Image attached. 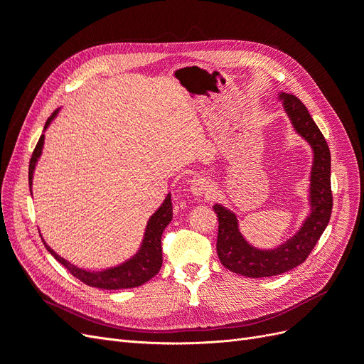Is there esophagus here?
Segmentation results:
<instances>
[{
	"label": "esophagus",
	"instance_id": "obj_1",
	"mask_svg": "<svg viewBox=\"0 0 364 364\" xmlns=\"http://www.w3.org/2000/svg\"><path fill=\"white\" fill-rule=\"evenodd\" d=\"M209 190H211V183H209L208 179L200 178V176L199 178H194L190 182V191L196 197H202L203 194H208Z\"/></svg>",
	"mask_w": 364,
	"mask_h": 364
}]
</instances>
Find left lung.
<instances>
[{"instance_id":"left-lung-1","label":"left lung","mask_w":364,"mask_h":364,"mask_svg":"<svg viewBox=\"0 0 364 364\" xmlns=\"http://www.w3.org/2000/svg\"><path fill=\"white\" fill-rule=\"evenodd\" d=\"M278 100L282 102L284 112L289 117L293 130L313 151L310 178H308L310 213L301 228L287 241L277 247L261 249L250 245L241 234L238 217L232 209L223 203L213 206L218 217V259L228 270L247 278L277 277L302 264L323 234L333 209L331 153L322 132L318 130L299 98L287 92H279Z\"/></svg>"}]
</instances>
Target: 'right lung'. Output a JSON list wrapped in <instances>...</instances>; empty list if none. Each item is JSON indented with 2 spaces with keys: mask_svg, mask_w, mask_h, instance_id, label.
Segmentation results:
<instances>
[{
  "mask_svg": "<svg viewBox=\"0 0 364 364\" xmlns=\"http://www.w3.org/2000/svg\"><path fill=\"white\" fill-rule=\"evenodd\" d=\"M60 109L62 107L56 109L54 114L47 119V123H46V126H43V130H42V135L36 144V149L31 155L30 167H28L30 194H33L31 193L33 176H35L38 161L42 155L43 142H46V135L43 134H46V130L53 123V119L59 115ZM171 218H173V203H171V193H168L167 196H165V199L161 203V206L147 220L144 237H142L141 245L134 255L121 264H117V266L102 269V270H87V269H82L79 266H75V264L70 262L68 259L60 257L59 253L54 252L46 243V240L42 238V241H43V245H46L47 250L62 264V266L67 267L71 274H74V277L77 279H80L83 284L90 285V287L102 289V290L134 289V287H139V285L150 281L161 270V266H162L161 237H162L164 229L170 225Z\"/></svg>",
  "mask_w": 364,
  "mask_h": 364,
  "instance_id": "right-lung-1",
  "label": "right lung"
}]
</instances>
